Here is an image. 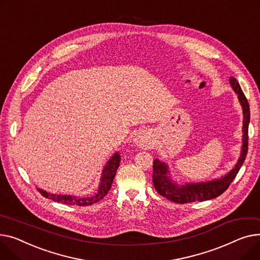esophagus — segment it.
<instances>
[{
	"instance_id": "obj_1",
	"label": "esophagus",
	"mask_w": 260,
	"mask_h": 260,
	"mask_svg": "<svg viewBox=\"0 0 260 260\" xmlns=\"http://www.w3.org/2000/svg\"><path fill=\"white\" fill-rule=\"evenodd\" d=\"M133 142L141 148L151 147L152 144H153V135H152L151 130L143 128L135 133Z\"/></svg>"
}]
</instances>
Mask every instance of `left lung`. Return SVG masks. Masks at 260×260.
Returning a JSON list of instances; mask_svg holds the SVG:
<instances>
[{
	"label": "left lung",
	"mask_w": 260,
	"mask_h": 260,
	"mask_svg": "<svg viewBox=\"0 0 260 260\" xmlns=\"http://www.w3.org/2000/svg\"><path fill=\"white\" fill-rule=\"evenodd\" d=\"M230 85L238 96V101L242 107L243 114L242 145L240 156L236 165L230 172H228L220 178L202 182H182V184L180 182L179 184V182L171 177V172L168 164L158 158H155L153 160V175H152L153 179L152 180H153V185L157 193L168 198L169 201L178 204H187L192 202H204L213 200V198L221 195L229 188L233 179L236 177L238 171L240 170L243 161H245L248 152L250 106L248 100L242 92L239 83L234 78H230Z\"/></svg>",
	"instance_id": "obj_1"
}]
</instances>
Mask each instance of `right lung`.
Listing matches in <instances>:
<instances>
[{
    "label": "right lung",
    "instance_id": "obj_1",
    "mask_svg": "<svg viewBox=\"0 0 260 260\" xmlns=\"http://www.w3.org/2000/svg\"><path fill=\"white\" fill-rule=\"evenodd\" d=\"M119 161H120V155L118 152H115V153L109 158V160L107 161L105 165L104 169L102 171V176L100 179V185L96 190V192L90 196H75V195H68V194H53L49 193L47 191H45L43 189L38 188L39 192L46 198L48 200L57 202V203H62L66 205H76V206H90L93 205L107 195V193L109 192L112 182L116 173L117 168L119 167Z\"/></svg>",
    "mask_w": 260,
    "mask_h": 260
}]
</instances>
